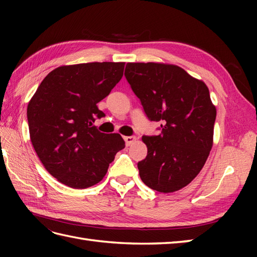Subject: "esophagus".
I'll list each match as a JSON object with an SVG mask.
<instances>
[{
	"label": "esophagus",
	"mask_w": 257,
	"mask_h": 257,
	"mask_svg": "<svg viewBox=\"0 0 257 257\" xmlns=\"http://www.w3.org/2000/svg\"><path fill=\"white\" fill-rule=\"evenodd\" d=\"M136 137H134V136H125V137H123V140L125 141V146H132L135 141H136Z\"/></svg>",
	"instance_id": "34e87169"
}]
</instances>
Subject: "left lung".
<instances>
[{
  "instance_id": "8db88e82",
  "label": "left lung",
  "mask_w": 257,
  "mask_h": 257,
  "mask_svg": "<svg viewBox=\"0 0 257 257\" xmlns=\"http://www.w3.org/2000/svg\"><path fill=\"white\" fill-rule=\"evenodd\" d=\"M124 76L148 118L163 123L160 135L143 137L148 154L139 176L158 192H176L198 176L212 149L216 108L209 88L172 64L128 63Z\"/></svg>"
}]
</instances>
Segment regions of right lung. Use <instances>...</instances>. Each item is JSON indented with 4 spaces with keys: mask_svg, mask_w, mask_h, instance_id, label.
<instances>
[{
    "mask_svg": "<svg viewBox=\"0 0 257 257\" xmlns=\"http://www.w3.org/2000/svg\"><path fill=\"white\" fill-rule=\"evenodd\" d=\"M124 63L63 65L48 74L27 106L32 145L50 174L73 189H86L106 176L124 141L92 125L105 116L97 103L123 75Z\"/></svg>",
    "mask_w": 257,
    "mask_h": 257,
    "instance_id": "add662e5",
    "label": "right lung"
}]
</instances>
